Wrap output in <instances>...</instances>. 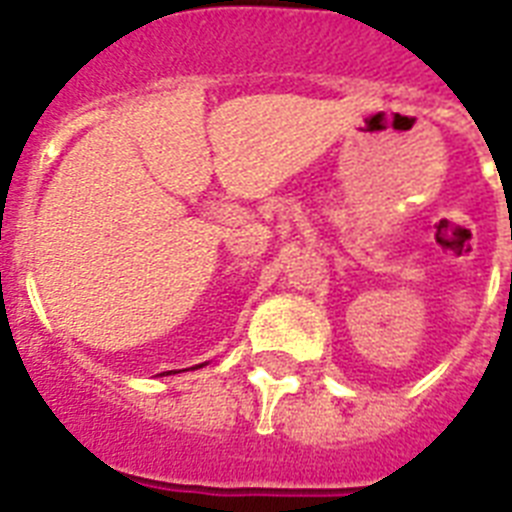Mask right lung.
<instances>
[{"label":"right lung","mask_w":512,"mask_h":512,"mask_svg":"<svg viewBox=\"0 0 512 512\" xmlns=\"http://www.w3.org/2000/svg\"><path fill=\"white\" fill-rule=\"evenodd\" d=\"M199 366H201V364H199Z\"/></svg>","instance_id":"1"}]
</instances>
